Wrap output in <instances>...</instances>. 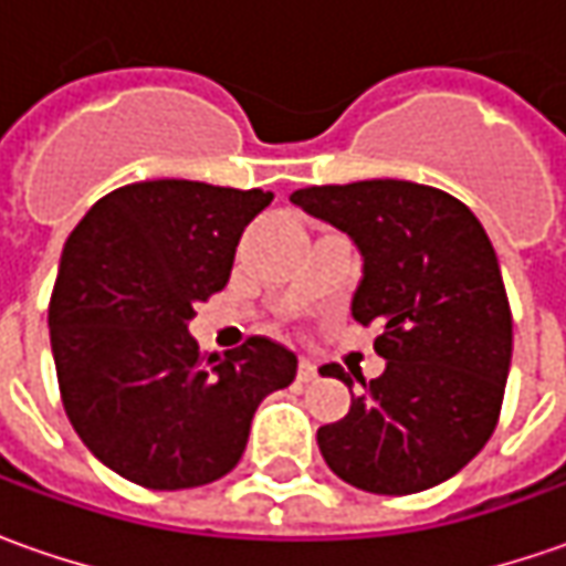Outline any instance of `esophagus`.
Segmentation results:
<instances>
[{
    "mask_svg": "<svg viewBox=\"0 0 566 566\" xmlns=\"http://www.w3.org/2000/svg\"><path fill=\"white\" fill-rule=\"evenodd\" d=\"M317 378V365L312 359H302L298 361V380H305V384H308V380H315Z\"/></svg>",
    "mask_w": 566,
    "mask_h": 566,
    "instance_id": "34e87169",
    "label": "esophagus"
}]
</instances>
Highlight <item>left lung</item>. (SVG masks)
Listing matches in <instances>:
<instances>
[{
    "label": "left lung",
    "mask_w": 566,
    "mask_h": 566,
    "mask_svg": "<svg viewBox=\"0 0 566 566\" xmlns=\"http://www.w3.org/2000/svg\"><path fill=\"white\" fill-rule=\"evenodd\" d=\"M290 201L361 251L353 317L375 324L384 375L317 447L343 482L416 494L457 475L489 444L511 371L513 315L497 254L475 213L441 188L402 179L298 188ZM321 375L353 390V375Z\"/></svg>",
    "instance_id": "1"
}]
</instances>
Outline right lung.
<instances>
[{"label": "right lung", "instance_id": "right-lung-1", "mask_svg": "<svg viewBox=\"0 0 566 566\" xmlns=\"http://www.w3.org/2000/svg\"><path fill=\"white\" fill-rule=\"evenodd\" d=\"M261 188L188 179L103 195L72 229L50 343L65 416L103 467L154 491L198 489L242 460L258 402L290 387L298 359L268 337L201 356L195 305L227 286Z\"/></svg>", "mask_w": 566, "mask_h": 566}]
</instances>
